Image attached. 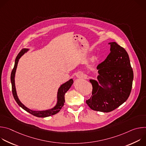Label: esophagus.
I'll return each instance as SVG.
<instances>
[{
  "label": "esophagus",
  "mask_w": 146,
  "mask_h": 146,
  "mask_svg": "<svg viewBox=\"0 0 146 146\" xmlns=\"http://www.w3.org/2000/svg\"><path fill=\"white\" fill-rule=\"evenodd\" d=\"M76 77L79 78H84V74H83L82 72H78L76 74Z\"/></svg>",
  "instance_id": "34e87169"
}]
</instances>
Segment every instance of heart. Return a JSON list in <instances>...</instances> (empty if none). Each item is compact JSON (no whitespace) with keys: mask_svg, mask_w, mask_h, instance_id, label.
<instances>
[{"mask_svg":"<svg viewBox=\"0 0 146 146\" xmlns=\"http://www.w3.org/2000/svg\"><path fill=\"white\" fill-rule=\"evenodd\" d=\"M95 59H96V58H95V57H93V58H92V60H95Z\"/></svg>","mask_w":146,"mask_h":146,"instance_id":"obj_1","label":"heart"}]
</instances>
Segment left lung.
I'll list each match as a JSON object with an SVG mask.
<instances>
[{"label": "left lung", "mask_w": 146, "mask_h": 146, "mask_svg": "<svg viewBox=\"0 0 146 146\" xmlns=\"http://www.w3.org/2000/svg\"><path fill=\"white\" fill-rule=\"evenodd\" d=\"M110 53L97 66L98 81L90 80L92 96L86 100L93 110L110 112L125 102L131 92L133 72L129 55L115 42L109 43Z\"/></svg>", "instance_id": "8db88e82"}]
</instances>
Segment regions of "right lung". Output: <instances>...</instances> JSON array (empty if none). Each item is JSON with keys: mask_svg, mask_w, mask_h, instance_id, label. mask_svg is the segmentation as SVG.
I'll return each instance as SVG.
<instances>
[{"mask_svg": "<svg viewBox=\"0 0 146 146\" xmlns=\"http://www.w3.org/2000/svg\"><path fill=\"white\" fill-rule=\"evenodd\" d=\"M29 50L27 48H24L21 51L18 55L16 57L15 60V64L14 68L11 72V86H12V92L14 96V98L16 102L18 103V105L22 108L24 110L27 111V112L29 113L30 114L37 117H47L49 116L53 115L56 113H58L61 109V108L63 107L64 105V103L65 102V93L70 89L73 83V79H70L69 81L66 82L64 84H62L60 87L59 88L57 94V103L56 104L55 106H54L53 108L51 109H48L47 110H43V111H33L32 110L28 108H27L25 106H24L23 104L20 102L19 100L17 91L15 89V74L17 67V65L18 63V61L19 58L21 57L25 52H27Z\"/></svg>", "mask_w": 146, "mask_h": 146, "instance_id": "add662e5", "label": "right lung"}]
</instances>
